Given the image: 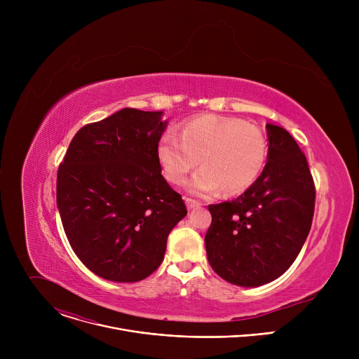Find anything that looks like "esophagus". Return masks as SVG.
<instances>
[{"label": "esophagus", "instance_id": "esophagus-1", "mask_svg": "<svg viewBox=\"0 0 359 359\" xmlns=\"http://www.w3.org/2000/svg\"><path fill=\"white\" fill-rule=\"evenodd\" d=\"M184 201H186V204H187V209L189 210H193V209H197L198 206H200V201H197V200H193V198H190V197H184Z\"/></svg>", "mask_w": 359, "mask_h": 359}]
</instances>
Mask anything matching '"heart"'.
<instances>
[{
    "label": "heart",
    "instance_id": "heart-1",
    "mask_svg": "<svg viewBox=\"0 0 359 359\" xmlns=\"http://www.w3.org/2000/svg\"><path fill=\"white\" fill-rule=\"evenodd\" d=\"M269 153L260 128L236 118L200 115L182 125L180 136L166 132L158 143V161L165 177L180 184L200 163L189 191L212 196L245 190L262 173Z\"/></svg>",
    "mask_w": 359,
    "mask_h": 359
}]
</instances>
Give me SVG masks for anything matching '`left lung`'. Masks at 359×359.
Returning <instances> with one entry per match:
<instances>
[{"instance_id":"left-lung-1","label":"left lung","mask_w":359,"mask_h":359,"mask_svg":"<svg viewBox=\"0 0 359 359\" xmlns=\"http://www.w3.org/2000/svg\"><path fill=\"white\" fill-rule=\"evenodd\" d=\"M263 173L241 196L210 204L204 237L212 269L226 281L259 287L284 274L310 233L316 186L305 155L281 126L267 123Z\"/></svg>"}]
</instances>
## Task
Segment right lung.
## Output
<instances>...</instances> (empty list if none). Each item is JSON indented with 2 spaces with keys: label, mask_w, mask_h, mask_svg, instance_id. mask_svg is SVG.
Returning a JSON list of instances; mask_svg holds the SVG:
<instances>
[{
  "label": "right lung",
  "mask_w": 359,
  "mask_h": 359,
  "mask_svg": "<svg viewBox=\"0 0 359 359\" xmlns=\"http://www.w3.org/2000/svg\"><path fill=\"white\" fill-rule=\"evenodd\" d=\"M162 112L125 108L81 128L57 175L68 241L96 276L135 283L163 262L168 236L187 215L162 176Z\"/></svg>",
  "instance_id": "obj_1"
}]
</instances>
